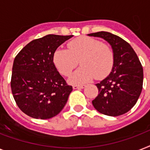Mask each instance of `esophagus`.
Segmentation results:
<instances>
[{
  "instance_id": "1",
  "label": "esophagus",
  "mask_w": 150,
  "mask_h": 150,
  "mask_svg": "<svg viewBox=\"0 0 150 150\" xmlns=\"http://www.w3.org/2000/svg\"><path fill=\"white\" fill-rule=\"evenodd\" d=\"M86 87V85H82V86H77V85H74L73 86V89H83Z\"/></svg>"
}]
</instances>
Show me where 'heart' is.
Instances as JSON below:
<instances>
[{"label":"heart","instance_id":"obj_1","mask_svg":"<svg viewBox=\"0 0 150 150\" xmlns=\"http://www.w3.org/2000/svg\"><path fill=\"white\" fill-rule=\"evenodd\" d=\"M68 50L57 49L53 62L59 72L68 76L80 61L81 68L69 78L71 84L80 85L93 79H103L109 75L114 64V50L96 39L81 36L68 43Z\"/></svg>","mask_w":150,"mask_h":150}]
</instances>
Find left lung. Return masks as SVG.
Instances as JSON below:
<instances>
[{
	"mask_svg": "<svg viewBox=\"0 0 150 150\" xmlns=\"http://www.w3.org/2000/svg\"><path fill=\"white\" fill-rule=\"evenodd\" d=\"M107 41L114 53V64L110 75L96 84L98 96L92 103L100 113L116 117L125 114L137 102L142 89L143 68L137 54L128 43L108 33L88 34Z\"/></svg>",
	"mask_w": 150,
	"mask_h": 150,
	"instance_id": "8db88e82",
	"label": "left lung"
}]
</instances>
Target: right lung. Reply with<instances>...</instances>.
<instances>
[{
	"label": "right lung",
	"mask_w": 150,
	"mask_h": 150,
	"mask_svg": "<svg viewBox=\"0 0 150 150\" xmlns=\"http://www.w3.org/2000/svg\"><path fill=\"white\" fill-rule=\"evenodd\" d=\"M72 36L47 35L31 41L15 57L11 88L18 107L28 116L51 118L65 106L72 86L59 74L53 56Z\"/></svg>",
	"instance_id": "add662e5"
}]
</instances>
